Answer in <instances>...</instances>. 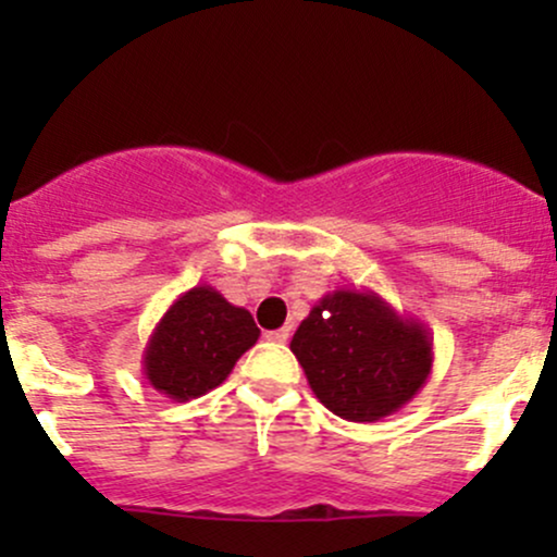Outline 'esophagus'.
I'll return each mask as SVG.
<instances>
[{"label": "esophagus", "mask_w": 557, "mask_h": 557, "mask_svg": "<svg viewBox=\"0 0 557 557\" xmlns=\"http://www.w3.org/2000/svg\"><path fill=\"white\" fill-rule=\"evenodd\" d=\"M287 337H290V327H280V330L267 332V341H272V343H287Z\"/></svg>", "instance_id": "34e87169"}]
</instances>
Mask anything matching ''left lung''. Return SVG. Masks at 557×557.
Masks as SVG:
<instances>
[{"label": "left lung", "instance_id": "obj_1", "mask_svg": "<svg viewBox=\"0 0 557 557\" xmlns=\"http://www.w3.org/2000/svg\"><path fill=\"white\" fill-rule=\"evenodd\" d=\"M290 350L335 417L380 421L406 406L432 374L426 324L398 314L374 290L337 287L298 324Z\"/></svg>", "mask_w": 557, "mask_h": 557}]
</instances>
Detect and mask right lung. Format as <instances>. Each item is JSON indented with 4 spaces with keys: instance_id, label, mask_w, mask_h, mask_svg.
I'll return each instance as SVG.
<instances>
[{
    "instance_id": "right-lung-1",
    "label": "right lung",
    "mask_w": 557,
    "mask_h": 557,
    "mask_svg": "<svg viewBox=\"0 0 557 557\" xmlns=\"http://www.w3.org/2000/svg\"><path fill=\"white\" fill-rule=\"evenodd\" d=\"M257 341L251 311L233 306L212 285H196L157 322L144 350V376L177 403L201 398L227 380Z\"/></svg>"
}]
</instances>
